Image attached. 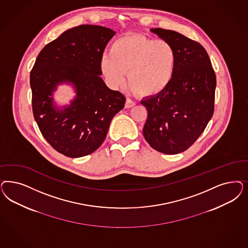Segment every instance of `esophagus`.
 Segmentation results:
<instances>
[{
    "mask_svg": "<svg viewBox=\"0 0 248 248\" xmlns=\"http://www.w3.org/2000/svg\"><path fill=\"white\" fill-rule=\"evenodd\" d=\"M133 106H135V102L129 98L126 99V103H125V108H132Z\"/></svg>",
    "mask_w": 248,
    "mask_h": 248,
    "instance_id": "34e87169",
    "label": "esophagus"
}]
</instances>
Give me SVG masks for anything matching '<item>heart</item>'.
Masks as SVG:
<instances>
[{
	"label": "heart",
	"mask_w": 248,
	"mask_h": 248,
	"mask_svg": "<svg viewBox=\"0 0 248 248\" xmlns=\"http://www.w3.org/2000/svg\"><path fill=\"white\" fill-rule=\"evenodd\" d=\"M176 66L177 51L170 42L141 34L118 38L100 60V70L112 88L123 87L127 73L128 86L143 96H157L168 88Z\"/></svg>",
	"instance_id": "obj_1"
}]
</instances>
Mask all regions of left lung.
<instances>
[{
  "mask_svg": "<svg viewBox=\"0 0 248 248\" xmlns=\"http://www.w3.org/2000/svg\"><path fill=\"white\" fill-rule=\"evenodd\" d=\"M177 51L175 75L162 93L145 97L143 136L154 150L178 154L190 148L206 128L215 109L216 77L207 52L180 32L151 29Z\"/></svg>",
  "mask_w": 248,
  "mask_h": 248,
  "instance_id": "obj_1",
  "label": "left lung"
}]
</instances>
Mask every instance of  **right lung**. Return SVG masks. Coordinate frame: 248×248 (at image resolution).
Wrapping results in <instances>:
<instances>
[{
    "label": "right lung",
    "instance_id": "right-lung-1",
    "mask_svg": "<svg viewBox=\"0 0 248 248\" xmlns=\"http://www.w3.org/2000/svg\"><path fill=\"white\" fill-rule=\"evenodd\" d=\"M114 34L104 26L73 27L43 48L33 64L34 120L48 143L66 157L79 158L97 150L113 117L124 108L126 97L100 78V60ZM63 82L73 84L76 96L70 105L59 108L52 92Z\"/></svg>",
    "mask_w": 248,
    "mask_h": 248
}]
</instances>
